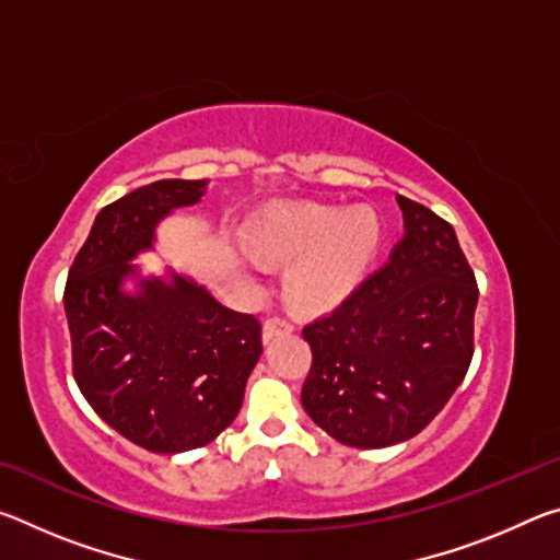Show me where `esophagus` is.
Returning <instances> with one entry per match:
<instances>
[{
	"instance_id": "1",
	"label": "esophagus",
	"mask_w": 560,
	"mask_h": 560,
	"mask_svg": "<svg viewBox=\"0 0 560 560\" xmlns=\"http://www.w3.org/2000/svg\"><path fill=\"white\" fill-rule=\"evenodd\" d=\"M293 330V324L289 318L283 316H271L264 320V338H273V336H281V334H291Z\"/></svg>"
}]
</instances>
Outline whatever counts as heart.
I'll list each match as a JSON object with an SVG mask.
<instances>
[{"instance_id": "heart-1", "label": "heart", "mask_w": 560, "mask_h": 560, "mask_svg": "<svg viewBox=\"0 0 560 560\" xmlns=\"http://www.w3.org/2000/svg\"><path fill=\"white\" fill-rule=\"evenodd\" d=\"M249 240L261 259L291 264L283 287L293 306L326 311L363 279L381 249L383 222L365 205H277L254 217Z\"/></svg>"}]
</instances>
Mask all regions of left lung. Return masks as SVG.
Masks as SVG:
<instances>
[{
    "label": "left lung",
    "mask_w": 560,
    "mask_h": 560,
    "mask_svg": "<svg viewBox=\"0 0 560 560\" xmlns=\"http://www.w3.org/2000/svg\"><path fill=\"white\" fill-rule=\"evenodd\" d=\"M405 236L381 269L303 326L314 363L303 410L340 444L381 450L420 434L474 355L477 279L452 224L397 197Z\"/></svg>",
    "instance_id": "left-lung-1"
}]
</instances>
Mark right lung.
Wrapping results in <instances>:
<instances>
[{"mask_svg": "<svg viewBox=\"0 0 560 560\" xmlns=\"http://www.w3.org/2000/svg\"><path fill=\"white\" fill-rule=\"evenodd\" d=\"M205 187L158 179L103 207L63 291L75 385L103 422L158 454L205 447L230 428L261 355L257 316L222 306L175 271L122 291L158 222L200 202Z\"/></svg>", "mask_w": 560, "mask_h": 560, "instance_id": "add662e5", "label": "right lung"}]
</instances>
